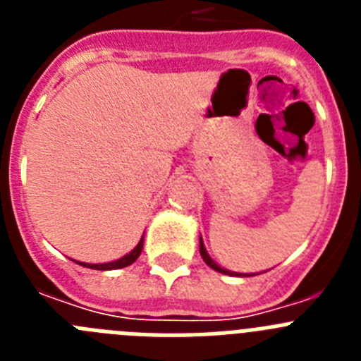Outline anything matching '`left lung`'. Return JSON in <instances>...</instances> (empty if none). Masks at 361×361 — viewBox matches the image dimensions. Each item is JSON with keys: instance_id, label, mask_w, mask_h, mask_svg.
Returning <instances> with one entry per match:
<instances>
[{"instance_id": "obj_1", "label": "left lung", "mask_w": 361, "mask_h": 361, "mask_svg": "<svg viewBox=\"0 0 361 361\" xmlns=\"http://www.w3.org/2000/svg\"><path fill=\"white\" fill-rule=\"evenodd\" d=\"M200 255H202V258H204V262L208 264L209 267H212V269H215V271H219V273H222V275H235V276H255V273H233V271H228V269H224V267H220L219 264L215 262V260H213L212 257H209L208 255V251H206V247H204V242H202V237H200Z\"/></svg>"}]
</instances>
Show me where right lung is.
<instances>
[{
	"label": "right lung",
	"instance_id": "right-lung-1",
	"mask_svg": "<svg viewBox=\"0 0 361 361\" xmlns=\"http://www.w3.org/2000/svg\"><path fill=\"white\" fill-rule=\"evenodd\" d=\"M142 244H145V235L141 237L139 244H137L128 255H124L123 258H119V260H114V262H108V264H86V262H78V264H79V266L88 267V269H97V271L121 269V267H126V266H130V264L135 262L137 258H139V255H141V251H142ZM73 262H75V260H73Z\"/></svg>",
	"mask_w": 361,
	"mask_h": 361
}]
</instances>
